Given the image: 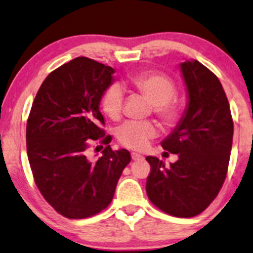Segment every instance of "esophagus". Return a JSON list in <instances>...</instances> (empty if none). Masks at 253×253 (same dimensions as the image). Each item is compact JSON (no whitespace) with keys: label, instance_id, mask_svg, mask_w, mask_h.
<instances>
[{"label":"esophagus","instance_id":"esophagus-1","mask_svg":"<svg viewBox=\"0 0 253 253\" xmlns=\"http://www.w3.org/2000/svg\"><path fill=\"white\" fill-rule=\"evenodd\" d=\"M132 160H134V161H139V160H142L143 156L141 154H137V153H132Z\"/></svg>","mask_w":253,"mask_h":253}]
</instances>
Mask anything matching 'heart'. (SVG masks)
<instances>
[{
    "instance_id": "b5f03b06",
    "label": "heart",
    "mask_w": 253,
    "mask_h": 253,
    "mask_svg": "<svg viewBox=\"0 0 253 253\" xmlns=\"http://www.w3.org/2000/svg\"><path fill=\"white\" fill-rule=\"evenodd\" d=\"M130 83L140 93L152 101V110L156 117L170 125L180 116V106L174 95L176 85L172 79L164 73L146 71L130 78ZM125 93L120 85L113 84L108 87L101 99L103 111L111 119H119L124 108ZM158 126L153 121H127L117 132L121 145L135 150H143L153 137L158 136Z\"/></svg>"
}]
</instances>
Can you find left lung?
Wrapping results in <instances>:
<instances>
[{"mask_svg": "<svg viewBox=\"0 0 253 253\" xmlns=\"http://www.w3.org/2000/svg\"><path fill=\"white\" fill-rule=\"evenodd\" d=\"M188 91L187 110L161 146L177 154L175 164L147 156L150 172L146 191L160 210L194 217L218 195L228 172L233 121L226 94L215 73L197 60L181 64Z\"/></svg>", "mask_w": 253, "mask_h": 253, "instance_id": "8db88e82", "label": "left lung"}]
</instances>
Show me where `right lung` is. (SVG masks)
<instances>
[{"mask_svg": "<svg viewBox=\"0 0 253 253\" xmlns=\"http://www.w3.org/2000/svg\"><path fill=\"white\" fill-rule=\"evenodd\" d=\"M113 73L111 66L77 57L46 77L31 106L27 153L35 183L66 218H87L106 209L130 162L128 150L112 149L111 135L100 127L99 104ZM92 142L107 145L94 162L87 156Z\"/></svg>", "mask_w": 253, "mask_h": 253, "instance_id": "obj_1", "label": "right lung"}]
</instances>
